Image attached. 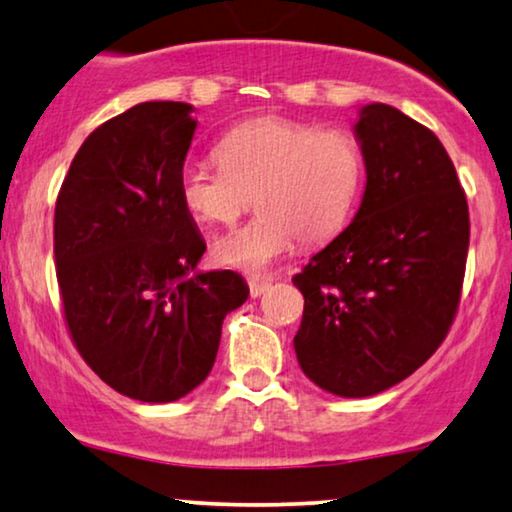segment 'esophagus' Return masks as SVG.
I'll return each mask as SVG.
<instances>
[{"label":"esophagus","mask_w":512,"mask_h":512,"mask_svg":"<svg viewBox=\"0 0 512 512\" xmlns=\"http://www.w3.org/2000/svg\"><path fill=\"white\" fill-rule=\"evenodd\" d=\"M270 289V282L268 279H249V293L251 298H261L265 291Z\"/></svg>","instance_id":"obj_1"}]
</instances>
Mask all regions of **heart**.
<instances>
[{
	"label": "heart",
	"instance_id": "b5f03b06",
	"mask_svg": "<svg viewBox=\"0 0 512 512\" xmlns=\"http://www.w3.org/2000/svg\"><path fill=\"white\" fill-rule=\"evenodd\" d=\"M219 163L186 160L179 195L198 221L230 226L256 195L258 214L214 244L230 268L265 272L305 244L340 235L359 205L366 158L352 132L282 116H261L230 128Z\"/></svg>",
	"mask_w": 512,
	"mask_h": 512
}]
</instances>
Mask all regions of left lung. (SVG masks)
I'll list each match as a JSON object with an SVG mask.
<instances>
[{
    "instance_id": "8db88e82",
    "label": "left lung",
    "mask_w": 512,
    "mask_h": 512,
    "mask_svg": "<svg viewBox=\"0 0 512 512\" xmlns=\"http://www.w3.org/2000/svg\"><path fill=\"white\" fill-rule=\"evenodd\" d=\"M354 135L366 158L359 212L293 277L305 298L300 368L342 398L394 387L440 347L471 235L457 170L429 128L373 102Z\"/></svg>"
}]
</instances>
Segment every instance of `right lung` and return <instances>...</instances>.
<instances>
[{"label":"right lung","instance_id":"obj_1","mask_svg":"<svg viewBox=\"0 0 512 512\" xmlns=\"http://www.w3.org/2000/svg\"><path fill=\"white\" fill-rule=\"evenodd\" d=\"M191 114L186 102H142L102 123L55 202V272L74 345L111 389L144 403L205 382L223 319L249 296L233 270H195L207 244L179 195Z\"/></svg>","mask_w":512,"mask_h":512}]
</instances>
